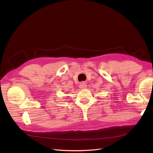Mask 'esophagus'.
<instances>
[{
    "instance_id": "obj_1",
    "label": "esophagus",
    "mask_w": 153,
    "mask_h": 153,
    "mask_svg": "<svg viewBox=\"0 0 153 153\" xmlns=\"http://www.w3.org/2000/svg\"><path fill=\"white\" fill-rule=\"evenodd\" d=\"M79 87H80V88H81V89H84V88H86L87 85H86V84H85V82H82L80 83V84H79Z\"/></svg>"
}]
</instances>
